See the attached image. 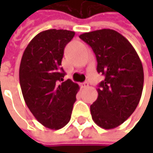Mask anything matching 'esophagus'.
Masks as SVG:
<instances>
[{"instance_id": "1", "label": "esophagus", "mask_w": 153, "mask_h": 153, "mask_svg": "<svg viewBox=\"0 0 153 153\" xmlns=\"http://www.w3.org/2000/svg\"><path fill=\"white\" fill-rule=\"evenodd\" d=\"M82 88H88V82H84L83 83H82Z\"/></svg>"}]
</instances>
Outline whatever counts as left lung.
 I'll list each match as a JSON object with an SVG mask.
<instances>
[{
    "mask_svg": "<svg viewBox=\"0 0 153 153\" xmlns=\"http://www.w3.org/2000/svg\"><path fill=\"white\" fill-rule=\"evenodd\" d=\"M79 37L92 48L97 71L105 76L99 84L97 100L90 105L98 126L111 129L121 125L138 105L144 83V71L135 49L116 30L103 29Z\"/></svg>",
    "mask_w": 153,
    "mask_h": 153,
    "instance_id": "obj_1",
    "label": "left lung"
}]
</instances>
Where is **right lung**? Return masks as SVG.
<instances>
[{
	"mask_svg": "<svg viewBox=\"0 0 153 153\" xmlns=\"http://www.w3.org/2000/svg\"><path fill=\"white\" fill-rule=\"evenodd\" d=\"M75 36L66 30H48L37 34L23 53L19 66L21 90L28 108L40 123L59 129L71 120L79 90L60 67L64 49Z\"/></svg>",
	"mask_w": 153,
	"mask_h": 153,
	"instance_id": "1",
	"label": "right lung"
}]
</instances>
